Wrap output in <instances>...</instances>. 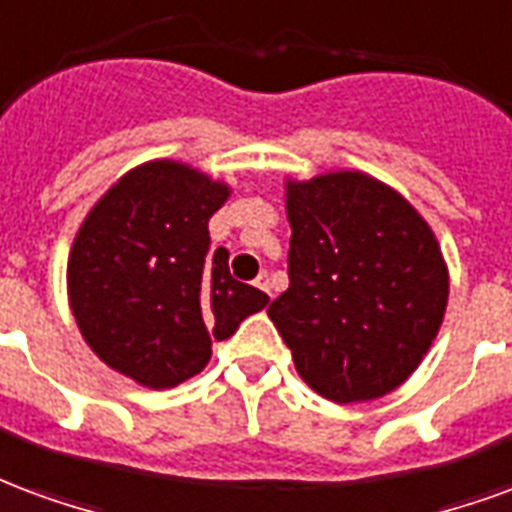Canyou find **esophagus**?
I'll return each mask as SVG.
<instances>
[{
	"mask_svg": "<svg viewBox=\"0 0 512 512\" xmlns=\"http://www.w3.org/2000/svg\"><path fill=\"white\" fill-rule=\"evenodd\" d=\"M256 286H259L264 294H272V283H270V275H259L256 278Z\"/></svg>",
	"mask_w": 512,
	"mask_h": 512,
	"instance_id": "1",
	"label": "esophagus"
}]
</instances>
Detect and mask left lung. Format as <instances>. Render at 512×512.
<instances>
[{
	"instance_id": "8db88e82",
	"label": "left lung",
	"mask_w": 512,
	"mask_h": 512,
	"mask_svg": "<svg viewBox=\"0 0 512 512\" xmlns=\"http://www.w3.org/2000/svg\"><path fill=\"white\" fill-rule=\"evenodd\" d=\"M289 289L272 324L305 384L335 404L393 393L445 319L450 275L412 204L363 171L286 179Z\"/></svg>"
}]
</instances>
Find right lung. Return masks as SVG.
I'll list each match as a JSON object with an SVG mask.
<instances>
[{
  "instance_id": "right-lung-1",
  "label": "right lung",
  "mask_w": 512,
  "mask_h": 512,
  "mask_svg": "<svg viewBox=\"0 0 512 512\" xmlns=\"http://www.w3.org/2000/svg\"><path fill=\"white\" fill-rule=\"evenodd\" d=\"M231 188L179 160L119 177L81 223L67 259L70 311L89 349L117 374L169 390L204 371L270 297L231 278L207 223Z\"/></svg>"
}]
</instances>
